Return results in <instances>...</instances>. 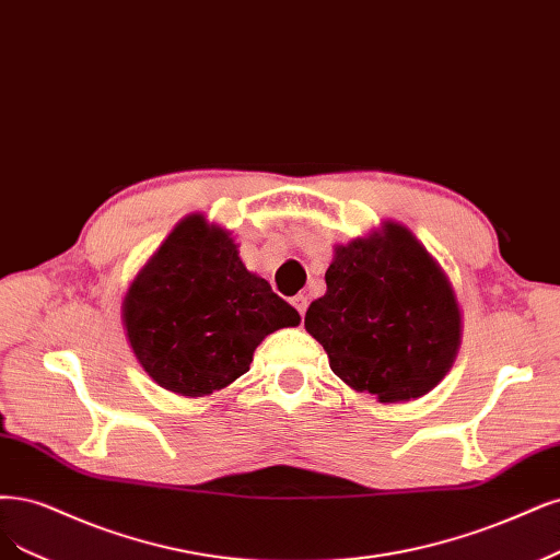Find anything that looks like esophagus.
I'll list each match as a JSON object with an SVG mask.
<instances>
[{
  "label": "esophagus",
  "instance_id": "34e87169",
  "mask_svg": "<svg viewBox=\"0 0 560 560\" xmlns=\"http://www.w3.org/2000/svg\"><path fill=\"white\" fill-rule=\"evenodd\" d=\"M292 305L296 307L299 315L303 317V315H305V311H307V296H303V294H296V296L292 299Z\"/></svg>",
  "mask_w": 560,
  "mask_h": 560
}]
</instances>
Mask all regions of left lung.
I'll list each match as a JSON object with an SVG mask.
<instances>
[{
	"label": "left lung",
	"mask_w": 560,
	"mask_h": 560,
	"mask_svg": "<svg viewBox=\"0 0 560 560\" xmlns=\"http://www.w3.org/2000/svg\"><path fill=\"white\" fill-rule=\"evenodd\" d=\"M324 280L305 331L345 384L398 402L429 394L447 375L460 311L445 271L408 226L384 222L371 236L336 245Z\"/></svg>",
	"instance_id": "1"
}]
</instances>
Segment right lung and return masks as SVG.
I'll return each instance as SVG.
<instances>
[{"instance_id": "right-lung-1", "label": "right lung", "mask_w": 560, "mask_h": 560, "mask_svg": "<svg viewBox=\"0 0 560 560\" xmlns=\"http://www.w3.org/2000/svg\"><path fill=\"white\" fill-rule=\"evenodd\" d=\"M122 322L143 371L197 398L247 373L257 345L301 317L247 271L229 231L189 215L131 282Z\"/></svg>"}]
</instances>
